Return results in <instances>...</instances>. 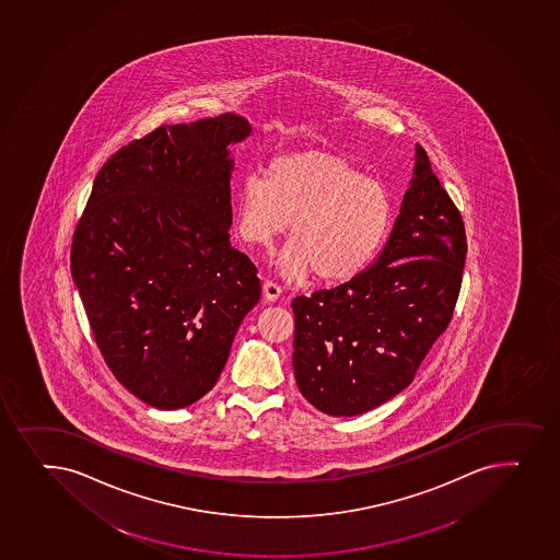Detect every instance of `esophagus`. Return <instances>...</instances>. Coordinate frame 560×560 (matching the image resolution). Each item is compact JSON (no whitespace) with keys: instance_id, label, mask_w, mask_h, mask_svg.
<instances>
[{"instance_id":"esophagus-1","label":"esophagus","mask_w":560,"mask_h":560,"mask_svg":"<svg viewBox=\"0 0 560 560\" xmlns=\"http://www.w3.org/2000/svg\"><path fill=\"white\" fill-rule=\"evenodd\" d=\"M262 295H265L266 301H271V303H273V301L281 298V287L273 283V281H266L265 287H262Z\"/></svg>"}]
</instances>
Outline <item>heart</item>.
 I'll return each instance as SVG.
<instances>
[{"label": "heart", "mask_w": 560, "mask_h": 560, "mask_svg": "<svg viewBox=\"0 0 560 560\" xmlns=\"http://www.w3.org/2000/svg\"><path fill=\"white\" fill-rule=\"evenodd\" d=\"M390 223L388 190L327 150L276 156L268 179L247 175L235 192V231L242 242L268 247L290 228L292 242L277 259L289 279L314 271L319 283L353 281L380 255Z\"/></svg>", "instance_id": "b5f03b06"}]
</instances>
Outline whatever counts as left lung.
Instances as JSON below:
<instances>
[{
    "label": "left lung",
    "instance_id": "1",
    "mask_svg": "<svg viewBox=\"0 0 560 560\" xmlns=\"http://www.w3.org/2000/svg\"><path fill=\"white\" fill-rule=\"evenodd\" d=\"M466 252L463 217L416 144L380 257L353 281L292 301L295 383L308 404L359 416L405 390L452 322Z\"/></svg>",
    "mask_w": 560,
    "mask_h": 560
}]
</instances>
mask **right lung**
<instances>
[{"mask_svg":"<svg viewBox=\"0 0 560 560\" xmlns=\"http://www.w3.org/2000/svg\"><path fill=\"white\" fill-rule=\"evenodd\" d=\"M241 116L163 126L103 164L72 242V277L116 380L161 410L198 401L260 300L231 246V145Z\"/></svg>","mask_w":560,"mask_h":560,"instance_id":"right-lung-1","label":"right lung"}]
</instances>
